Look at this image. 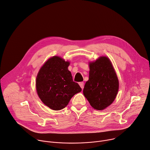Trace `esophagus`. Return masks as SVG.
Returning <instances> with one entry per match:
<instances>
[{
	"instance_id": "obj_1",
	"label": "esophagus",
	"mask_w": 150,
	"mask_h": 150,
	"mask_svg": "<svg viewBox=\"0 0 150 150\" xmlns=\"http://www.w3.org/2000/svg\"><path fill=\"white\" fill-rule=\"evenodd\" d=\"M79 85L80 86V87H81V88H82V89L84 88V83L83 82L79 83Z\"/></svg>"
}]
</instances>
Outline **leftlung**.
<instances>
[{
  "instance_id": "obj_1",
  "label": "left lung",
  "mask_w": 150,
  "mask_h": 150,
  "mask_svg": "<svg viewBox=\"0 0 150 150\" xmlns=\"http://www.w3.org/2000/svg\"><path fill=\"white\" fill-rule=\"evenodd\" d=\"M89 79L83 90L85 97L95 110H102L114 100L118 90V80L111 61L101 57L90 63Z\"/></svg>"
}]
</instances>
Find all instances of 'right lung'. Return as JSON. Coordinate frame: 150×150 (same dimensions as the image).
Listing matches in <instances>:
<instances>
[{
	"instance_id": "1",
	"label": "right lung",
	"mask_w": 150,
	"mask_h": 150,
	"mask_svg": "<svg viewBox=\"0 0 150 150\" xmlns=\"http://www.w3.org/2000/svg\"><path fill=\"white\" fill-rule=\"evenodd\" d=\"M69 62L54 56L40 68L36 77V87L42 102L53 110H60L82 89L73 81L68 70Z\"/></svg>"
}]
</instances>
